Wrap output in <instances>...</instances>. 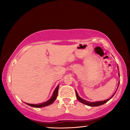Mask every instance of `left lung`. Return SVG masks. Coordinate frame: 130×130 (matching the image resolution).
Segmentation results:
<instances>
[{"label": "left lung", "instance_id": "1", "mask_svg": "<svg viewBox=\"0 0 130 130\" xmlns=\"http://www.w3.org/2000/svg\"><path fill=\"white\" fill-rule=\"evenodd\" d=\"M119 76H120L119 72ZM119 85H118V87H119ZM118 88H117V89H118ZM117 89H116V91H117ZM115 93H116V92H115ZM115 93H114L113 95L111 97V98L108 99L107 100H103V101H99V102H89V101H87L84 99H82V98H81L80 97L78 96L77 92V91H76L77 99V100L79 101V102H80L81 103H83V104H85V105H88V106H91V107H97V106H99V105H102L103 104H105V103H107L108 101H109L112 98V97L114 96V94H115Z\"/></svg>", "mask_w": 130, "mask_h": 130}]
</instances>
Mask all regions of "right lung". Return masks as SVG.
Masks as SVG:
<instances>
[{"instance_id":"1","label":"right lung","mask_w":130,"mask_h":130,"mask_svg":"<svg viewBox=\"0 0 130 130\" xmlns=\"http://www.w3.org/2000/svg\"><path fill=\"white\" fill-rule=\"evenodd\" d=\"M58 88H59V85H57L56 88L55 89V90L53 92V94H52V98H50L49 100L46 101V102L39 103V104H28V103H25L26 104H27L28 105H30V106H31V107H35V108H41V107H43L47 106V105H49L50 104H52V103H53L55 100H56L57 97V94H58Z\"/></svg>"}]
</instances>
